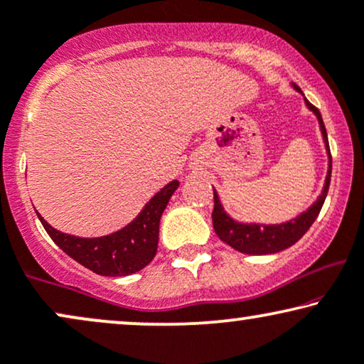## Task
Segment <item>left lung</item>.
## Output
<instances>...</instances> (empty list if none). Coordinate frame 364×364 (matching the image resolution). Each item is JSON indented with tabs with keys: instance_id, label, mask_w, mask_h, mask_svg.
<instances>
[{
	"instance_id": "8db88e82",
	"label": "left lung",
	"mask_w": 364,
	"mask_h": 364,
	"mask_svg": "<svg viewBox=\"0 0 364 364\" xmlns=\"http://www.w3.org/2000/svg\"><path fill=\"white\" fill-rule=\"evenodd\" d=\"M296 90L301 92L299 87H296ZM306 104L307 107L316 114L317 119H319L321 132H323L326 148H328V154H329V169H328V176H326L324 190L309 210L304 211L301 216H297L296 220H291V222L287 223L242 225V223H237L235 220H232L227 213H225L222 205H220L218 195H216V191L213 190L215 206H213V213H211V218H213V228L216 235H218L220 240L225 242L232 248H235V250L242 252V254H250V255L275 254V252H280L284 250V248L294 245V243H296L299 238L304 235L307 230L311 228V225L314 223V220L317 218V215H319L321 208H323L326 195H328V190H329L333 159H331L328 132H326L319 109L314 107V105H312L307 99H306Z\"/></svg>"
}]
</instances>
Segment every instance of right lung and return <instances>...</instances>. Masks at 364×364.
Masks as SVG:
<instances>
[{
  "instance_id": "add662e5",
  "label": "right lung",
  "mask_w": 364,
  "mask_h": 364,
  "mask_svg": "<svg viewBox=\"0 0 364 364\" xmlns=\"http://www.w3.org/2000/svg\"><path fill=\"white\" fill-rule=\"evenodd\" d=\"M178 186V181L164 186L144 206L134 222L107 237H72L50 227L40 213L38 218L50 238L85 269L107 277H124L144 269L154 259L158 252L161 215Z\"/></svg>"
}]
</instances>
